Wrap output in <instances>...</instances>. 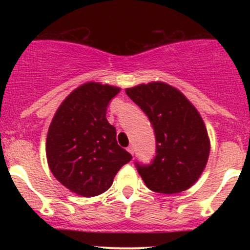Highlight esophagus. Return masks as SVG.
Segmentation results:
<instances>
[{
  "label": "esophagus",
  "instance_id": "1",
  "mask_svg": "<svg viewBox=\"0 0 250 250\" xmlns=\"http://www.w3.org/2000/svg\"><path fill=\"white\" fill-rule=\"evenodd\" d=\"M127 151L130 153V155H134V147H133V146H128Z\"/></svg>",
  "mask_w": 250,
  "mask_h": 250
}]
</instances>
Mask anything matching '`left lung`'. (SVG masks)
Here are the masks:
<instances>
[{
  "instance_id": "1",
  "label": "left lung",
  "mask_w": 250,
  "mask_h": 250,
  "mask_svg": "<svg viewBox=\"0 0 250 250\" xmlns=\"http://www.w3.org/2000/svg\"><path fill=\"white\" fill-rule=\"evenodd\" d=\"M147 116L156 138V156L148 165L135 162L150 190L172 195L188 190L206 168L210 141L196 107L176 88L151 82L125 89Z\"/></svg>"
}]
</instances>
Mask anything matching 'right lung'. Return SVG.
<instances>
[{"label": "right lung", "mask_w": 250, "mask_h": 250, "mask_svg": "<svg viewBox=\"0 0 250 250\" xmlns=\"http://www.w3.org/2000/svg\"><path fill=\"white\" fill-rule=\"evenodd\" d=\"M120 90L98 82L80 85L62 103L48 129L46 153L53 175L83 197L105 192L132 160L106 120L107 105Z\"/></svg>", "instance_id": "add662e5"}]
</instances>
